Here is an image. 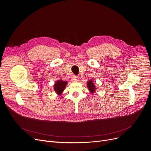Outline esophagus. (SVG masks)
I'll list each match as a JSON object with an SVG mask.
<instances>
[{"label": "esophagus", "mask_w": 151, "mask_h": 151, "mask_svg": "<svg viewBox=\"0 0 151 151\" xmlns=\"http://www.w3.org/2000/svg\"><path fill=\"white\" fill-rule=\"evenodd\" d=\"M71 80L72 82H77V81H79V77L74 75V76H72Z\"/></svg>", "instance_id": "1"}]
</instances>
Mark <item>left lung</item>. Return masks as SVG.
<instances>
[{
    "label": "left lung",
    "mask_w": 151,
    "mask_h": 151,
    "mask_svg": "<svg viewBox=\"0 0 151 151\" xmlns=\"http://www.w3.org/2000/svg\"><path fill=\"white\" fill-rule=\"evenodd\" d=\"M87 87H88V88L89 91V92L93 94L96 91V86L93 83V81L91 80H89V81H88V82H87Z\"/></svg>",
    "instance_id": "8db88e82"
}]
</instances>
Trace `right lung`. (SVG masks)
Here are the masks:
<instances>
[{"label":"right lung","instance_id":"add662e5","mask_svg":"<svg viewBox=\"0 0 151 151\" xmlns=\"http://www.w3.org/2000/svg\"><path fill=\"white\" fill-rule=\"evenodd\" d=\"M67 84V81H63L62 80H57L53 85L54 91L57 95L60 96L64 91Z\"/></svg>","mask_w":151,"mask_h":151}]
</instances>
